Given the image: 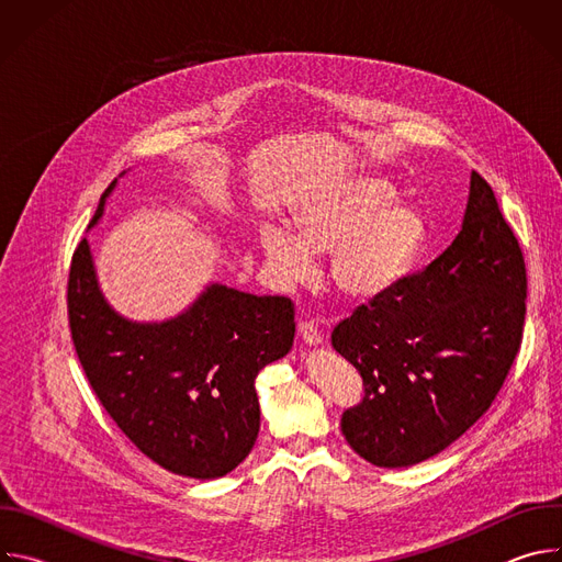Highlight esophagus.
Here are the masks:
<instances>
[{"label":"esophagus","mask_w":562,"mask_h":562,"mask_svg":"<svg viewBox=\"0 0 562 562\" xmlns=\"http://www.w3.org/2000/svg\"><path fill=\"white\" fill-rule=\"evenodd\" d=\"M297 336H300V340H302L306 347H319V345L325 342L323 331H319L313 323H302V325L297 327Z\"/></svg>","instance_id":"1"}]
</instances>
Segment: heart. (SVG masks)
Wrapping results in <instances>:
<instances>
[{
    "mask_svg": "<svg viewBox=\"0 0 562 562\" xmlns=\"http://www.w3.org/2000/svg\"><path fill=\"white\" fill-rule=\"evenodd\" d=\"M380 178H351L304 198L293 209L295 231L265 222L258 243L282 286L306 282L315 256L331 254L329 280L349 302H373L403 280L427 245V220L393 200Z\"/></svg>",
    "mask_w": 562,
    "mask_h": 562,
    "instance_id": "obj_1",
    "label": "heart"
}]
</instances>
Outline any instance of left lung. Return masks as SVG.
Listing matches in <instances>:
<instances>
[{
    "instance_id": "8db88e82",
    "label": "left lung",
    "mask_w": 562,
    "mask_h": 562,
    "mask_svg": "<svg viewBox=\"0 0 562 562\" xmlns=\"http://www.w3.org/2000/svg\"><path fill=\"white\" fill-rule=\"evenodd\" d=\"M525 297L518 239L492 187L473 171L451 247L331 334L364 382L362 403L340 423L351 449L397 469L458 440L492 407L512 369Z\"/></svg>"
}]
</instances>
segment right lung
Masks as SVG:
<instances>
[{
  "instance_id": "1",
  "label": "right lung",
  "mask_w": 562,
  "mask_h": 562,
  "mask_svg": "<svg viewBox=\"0 0 562 562\" xmlns=\"http://www.w3.org/2000/svg\"><path fill=\"white\" fill-rule=\"evenodd\" d=\"M293 315L289 297L211 282L182 313L139 323L104 297L87 237L70 262V334L93 391L144 456L184 477H222L249 456L260 431L256 378L291 351Z\"/></svg>"
}]
</instances>
